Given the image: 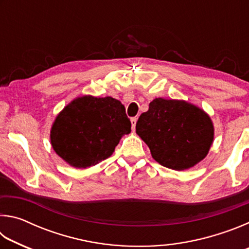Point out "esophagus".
Instances as JSON below:
<instances>
[{
  "mask_svg": "<svg viewBox=\"0 0 249 249\" xmlns=\"http://www.w3.org/2000/svg\"><path fill=\"white\" fill-rule=\"evenodd\" d=\"M130 122H132V128L135 129V126H136V123H137V119L136 117H132V119H130Z\"/></svg>",
  "mask_w": 249,
  "mask_h": 249,
  "instance_id": "esophagus-1",
  "label": "esophagus"
}]
</instances>
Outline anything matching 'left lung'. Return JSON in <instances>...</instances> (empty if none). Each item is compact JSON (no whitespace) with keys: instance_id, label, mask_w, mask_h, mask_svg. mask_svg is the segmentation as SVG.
Masks as SVG:
<instances>
[{"instance_id":"1","label":"left lung","mask_w":249,"mask_h":249,"mask_svg":"<svg viewBox=\"0 0 249 249\" xmlns=\"http://www.w3.org/2000/svg\"><path fill=\"white\" fill-rule=\"evenodd\" d=\"M136 133L160 165L174 170L189 169L208 155L214 127L210 116L182 100L158 98L149 103L136 123Z\"/></svg>"}]
</instances>
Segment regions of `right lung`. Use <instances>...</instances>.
I'll return each mask as SVG.
<instances>
[{
	"label": "right lung",
	"mask_w": 249,
	"mask_h": 249,
	"mask_svg": "<svg viewBox=\"0 0 249 249\" xmlns=\"http://www.w3.org/2000/svg\"><path fill=\"white\" fill-rule=\"evenodd\" d=\"M125 107L111 96H80L57 115L50 142L59 157L74 168L94 166L113 154L130 133Z\"/></svg>",
	"instance_id": "right-lung-1"
}]
</instances>
